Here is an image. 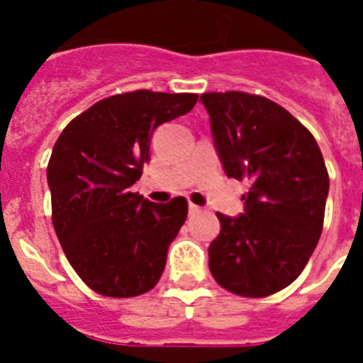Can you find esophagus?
Here are the masks:
<instances>
[{
	"instance_id": "esophagus-1",
	"label": "esophagus",
	"mask_w": 363,
	"mask_h": 363,
	"mask_svg": "<svg viewBox=\"0 0 363 363\" xmlns=\"http://www.w3.org/2000/svg\"><path fill=\"white\" fill-rule=\"evenodd\" d=\"M188 211H190V215H198V213H201V207H198V205L190 203V207H188Z\"/></svg>"
}]
</instances>
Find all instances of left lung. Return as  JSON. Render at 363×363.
<instances>
[{
  "label": "left lung",
  "mask_w": 363,
  "mask_h": 363,
  "mask_svg": "<svg viewBox=\"0 0 363 363\" xmlns=\"http://www.w3.org/2000/svg\"><path fill=\"white\" fill-rule=\"evenodd\" d=\"M228 177L248 181L245 213H216L209 269L228 292L265 298L292 284L324 226L330 177L318 143L275 101L247 92L201 94Z\"/></svg>",
  "instance_id": "1"
}]
</instances>
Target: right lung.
<instances>
[{
	"label": "right lung",
	"instance_id": "add662e5",
	"mask_svg": "<svg viewBox=\"0 0 363 363\" xmlns=\"http://www.w3.org/2000/svg\"><path fill=\"white\" fill-rule=\"evenodd\" d=\"M196 101L198 94H116L60 133L47 167L52 226L71 267L94 292L133 298L158 284L188 201L152 203L130 186L150 160V133Z\"/></svg>",
	"mask_w": 363,
	"mask_h": 363
}]
</instances>
